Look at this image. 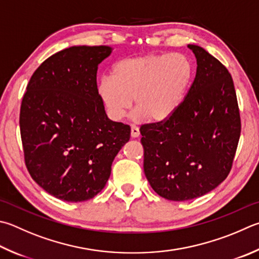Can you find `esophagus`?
I'll list each match as a JSON object with an SVG mask.
<instances>
[{"mask_svg": "<svg viewBox=\"0 0 259 259\" xmlns=\"http://www.w3.org/2000/svg\"><path fill=\"white\" fill-rule=\"evenodd\" d=\"M140 135V131L139 128L136 125H131V137L133 138H138Z\"/></svg>", "mask_w": 259, "mask_h": 259, "instance_id": "esophagus-1", "label": "esophagus"}]
</instances>
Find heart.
Instances as JSON below:
<instances>
[{
	"label": "heart",
	"mask_w": 259,
	"mask_h": 259,
	"mask_svg": "<svg viewBox=\"0 0 259 259\" xmlns=\"http://www.w3.org/2000/svg\"><path fill=\"white\" fill-rule=\"evenodd\" d=\"M191 79L185 54H147L116 62L111 76L101 78L97 94L112 120L123 119L135 100L136 120L159 122L179 110Z\"/></svg>",
	"instance_id": "obj_1"
}]
</instances>
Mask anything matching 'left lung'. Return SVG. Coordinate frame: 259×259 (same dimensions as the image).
Returning <instances> with one entry per match:
<instances>
[{
    "label": "left lung",
    "instance_id": "8db88e82",
    "mask_svg": "<svg viewBox=\"0 0 259 259\" xmlns=\"http://www.w3.org/2000/svg\"><path fill=\"white\" fill-rule=\"evenodd\" d=\"M188 48L197 70L185 101L166 121L140 128L145 176L156 194L173 201L198 198L225 180L241 131L228 69L200 46Z\"/></svg>",
    "mask_w": 259,
    "mask_h": 259
}]
</instances>
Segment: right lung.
<instances>
[{
    "label": "right lung",
    "instance_id": "obj_1",
    "mask_svg": "<svg viewBox=\"0 0 259 259\" xmlns=\"http://www.w3.org/2000/svg\"><path fill=\"white\" fill-rule=\"evenodd\" d=\"M113 49L72 46L32 74L20 109L25 161L31 178L55 198L95 197L111 176L130 126L107 117L97 94V69Z\"/></svg>",
    "mask_w": 259,
    "mask_h": 259
}]
</instances>
